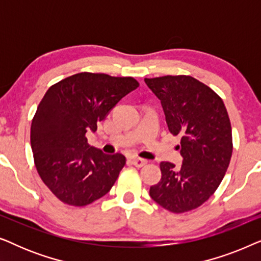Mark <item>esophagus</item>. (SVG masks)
<instances>
[{
    "label": "esophagus",
    "instance_id": "34e87169",
    "mask_svg": "<svg viewBox=\"0 0 261 261\" xmlns=\"http://www.w3.org/2000/svg\"><path fill=\"white\" fill-rule=\"evenodd\" d=\"M130 162L134 166H137V167H142V166H145L146 164H147V160L141 159V158H132Z\"/></svg>",
    "mask_w": 261,
    "mask_h": 261
}]
</instances>
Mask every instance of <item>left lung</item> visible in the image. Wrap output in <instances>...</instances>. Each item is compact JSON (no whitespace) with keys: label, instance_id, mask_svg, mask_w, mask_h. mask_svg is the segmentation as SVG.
I'll use <instances>...</instances> for the list:
<instances>
[{"label":"left lung","instance_id":"left-lung-1","mask_svg":"<svg viewBox=\"0 0 261 261\" xmlns=\"http://www.w3.org/2000/svg\"><path fill=\"white\" fill-rule=\"evenodd\" d=\"M162 102L167 127L181 137L183 165L160 163L162 178L149 196L174 214L190 212L214 195L229 166L233 152L230 120L222 98L191 76L145 78Z\"/></svg>","mask_w":261,"mask_h":261}]
</instances>
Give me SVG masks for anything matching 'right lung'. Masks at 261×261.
I'll list each match as a JSON object with an SVG mask.
<instances>
[{
	"label": "right lung",
	"instance_id": "1",
	"mask_svg": "<svg viewBox=\"0 0 261 261\" xmlns=\"http://www.w3.org/2000/svg\"><path fill=\"white\" fill-rule=\"evenodd\" d=\"M138 87L133 77L81 72L46 91L32 120L31 145L39 176L59 201L85 206L112 189L126 158L92 147L85 134Z\"/></svg>",
	"mask_w": 261,
	"mask_h": 261
}]
</instances>
